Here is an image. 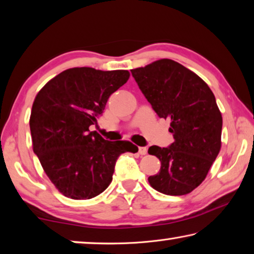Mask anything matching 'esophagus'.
Wrapping results in <instances>:
<instances>
[{"instance_id": "1", "label": "esophagus", "mask_w": 254, "mask_h": 254, "mask_svg": "<svg viewBox=\"0 0 254 254\" xmlns=\"http://www.w3.org/2000/svg\"><path fill=\"white\" fill-rule=\"evenodd\" d=\"M148 152V149L145 147H140L139 148V153L141 154V156H144V154H147Z\"/></svg>"}]
</instances>
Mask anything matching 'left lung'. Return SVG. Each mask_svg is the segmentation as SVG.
I'll return each mask as SVG.
<instances>
[{
    "label": "left lung",
    "instance_id": "obj_1",
    "mask_svg": "<svg viewBox=\"0 0 254 254\" xmlns=\"http://www.w3.org/2000/svg\"><path fill=\"white\" fill-rule=\"evenodd\" d=\"M131 72L158 117L170 121L175 139L167 148H149L161 162L149 183L165 195L189 194L204 182L221 150L223 120L214 94L199 76L171 59Z\"/></svg>",
    "mask_w": 254,
    "mask_h": 254
}]
</instances>
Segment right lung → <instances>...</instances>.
<instances>
[{"label": "right lung", "mask_w": 254, "mask_h": 254, "mask_svg": "<svg viewBox=\"0 0 254 254\" xmlns=\"http://www.w3.org/2000/svg\"><path fill=\"white\" fill-rule=\"evenodd\" d=\"M128 77L127 70L70 68L49 80L34 98L30 117L33 152L68 198L100 195L112 182L120 154L137 152L130 141L104 140L89 131L109 97Z\"/></svg>", "instance_id": "right-lung-1"}]
</instances>
